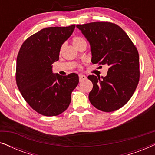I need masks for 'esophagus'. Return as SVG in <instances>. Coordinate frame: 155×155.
<instances>
[{"label": "esophagus", "mask_w": 155, "mask_h": 155, "mask_svg": "<svg viewBox=\"0 0 155 155\" xmlns=\"http://www.w3.org/2000/svg\"><path fill=\"white\" fill-rule=\"evenodd\" d=\"M87 79V77L84 75H82V74H80L79 75V80L80 82H82V80H84Z\"/></svg>", "instance_id": "esophagus-1"}]
</instances>
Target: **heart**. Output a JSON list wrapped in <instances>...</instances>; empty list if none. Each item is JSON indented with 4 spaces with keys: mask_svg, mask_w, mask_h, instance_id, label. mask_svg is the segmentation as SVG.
Instances as JSON below:
<instances>
[{
    "mask_svg": "<svg viewBox=\"0 0 155 155\" xmlns=\"http://www.w3.org/2000/svg\"><path fill=\"white\" fill-rule=\"evenodd\" d=\"M72 41H73V45L75 46V47H76V46H78L80 44H81L82 42L85 41V40H84L82 37H77V36H76V37H74L73 38Z\"/></svg>",
    "mask_w": 155,
    "mask_h": 155,
    "instance_id": "b5f03b06",
    "label": "heart"
}]
</instances>
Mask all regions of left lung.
<instances>
[{"mask_svg": "<svg viewBox=\"0 0 155 155\" xmlns=\"http://www.w3.org/2000/svg\"><path fill=\"white\" fill-rule=\"evenodd\" d=\"M76 27L90 44L92 63L109 66L105 77H87L93 84L90 101L102 111L119 109L131 98L139 82L136 47L122 28L114 23L94 22Z\"/></svg>", "mask_w": 155, "mask_h": 155, "instance_id": "8db88e82", "label": "left lung"}]
</instances>
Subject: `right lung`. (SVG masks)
I'll list each match as a JSON object with an SVG mask.
<instances>
[{
	"instance_id": "1",
	"label": "right lung",
	"mask_w": 155,
	"mask_h": 155,
	"mask_svg": "<svg viewBox=\"0 0 155 155\" xmlns=\"http://www.w3.org/2000/svg\"><path fill=\"white\" fill-rule=\"evenodd\" d=\"M75 28L73 25L42 29L27 38L19 51L17 85L29 105L44 116H55L65 111L79 82L78 74H54L51 65L58 61L61 46Z\"/></svg>"
}]
</instances>
